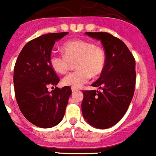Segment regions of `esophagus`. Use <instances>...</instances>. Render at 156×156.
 <instances>
[{"label": "esophagus", "mask_w": 156, "mask_h": 156, "mask_svg": "<svg viewBox=\"0 0 156 156\" xmlns=\"http://www.w3.org/2000/svg\"><path fill=\"white\" fill-rule=\"evenodd\" d=\"M72 92H76V91H78V89H74V88H72Z\"/></svg>", "instance_id": "1"}]
</instances>
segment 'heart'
Wrapping results in <instances>:
<instances>
[{"instance_id":"heart-1","label":"heart","mask_w":156,"mask_h":156,"mask_svg":"<svg viewBox=\"0 0 156 156\" xmlns=\"http://www.w3.org/2000/svg\"><path fill=\"white\" fill-rule=\"evenodd\" d=\"M64 55L52 54L49 64L52 69L58 74H66L69 62L75 60L74 66L77 69L67 74L62 79V84L66 87L78 89L87 83L90 77H97L104 69L107 55L101 46L85 40H71L62 45Z\"/></svg>"}]
</instances>
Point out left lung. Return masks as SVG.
<instances>
[{"instance_id": "obj_1", "label": "left lung", "mask_w": 156, "mask_h": 156, "mask_svg": "<svg viewBox=\"0 0 156 156\" xmlns=\"http://www.w3.org/2000/svg\"><path fill=\"white\" fill-rule=\"evenodd\" d=\"M99 40L107 59L100 78L91 85L102 90H84L82 115L98 129L114 126L126 114L135 92V60L125 43L108 33L86 32Z\"/></svg>"}]
</instances>
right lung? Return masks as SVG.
<instances>
[{
    "instance_id": "add662e5",
    "label": "right lung",
    "mask_w": 156,
    "mask_h": 156,
    "mask_svg": "<svg viewBox=\"0 0 156 156\" xmlns=\"http://www.w3.org/2000/svg\"><path fill=\"white\" fill-rule=\"evenodd\" d=\"M67 34L51 33L31 40L15 63L13 83L20 111L28 121L41 128L55 126L62 120L72 93L69 87L48 90V87H56L59 82L49 64L52 49L55 41Z\"/></svg>"
}]
</instances>
